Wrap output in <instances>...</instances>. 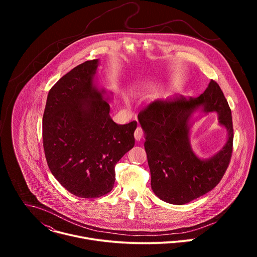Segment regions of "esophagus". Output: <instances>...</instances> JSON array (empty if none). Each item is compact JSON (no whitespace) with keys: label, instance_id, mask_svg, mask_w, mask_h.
Instances as JSON below:
<instances>
[{"label":"esophagus","instance_id":"obj_1","mask_svg":"<svg viewBox=\"0 0 257 257\" xmlns=\"http://www.w3.org/2000/svg\"><path fill=\"white\" fill-rule=\"evenodd\" d=\"M142 134H143V130H142V128H141L140 126H138V127L136 128L135 132H134V137H135V139H136L137 141H140L141 138H142Z\"/></svg>","mask_w":257,"mask_h":257}]
</instances>
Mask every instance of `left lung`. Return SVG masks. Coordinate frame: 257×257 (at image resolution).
<instances>
[{
    "mask_svg": "<svg viewBox=\"0 0 257 257\" xmlns=\"http://www.w3.org/2000/svg\"><path fill=\"white\" fill-rule=\"evenodd\" d=\"M201 105L204 111H216L219 121L228 130L223 150L203 161L197 158L189 144V119ZM146 133L144 149L152 175V188L162 200L185 204L212 190L225 175L233 153V121L231 108L218 84L210 80L197 97L183 95L156 100L138 114Z\"/></svg>",
    "mask_w": 257,
    "mask_h": 257,
    "instance_id": "left-lung-1",
    "label": "left lung"
}]
</instances>
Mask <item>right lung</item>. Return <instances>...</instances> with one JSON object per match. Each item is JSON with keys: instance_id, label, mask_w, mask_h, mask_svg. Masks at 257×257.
<instances>
[{"instance_id": "add662e5", "label": "right lung", "mask_w": 257, "mask_h": 257, "mask_svg": "<svg viewBox=\"0 0 257 257\" xmlns=\"http://www.w3.org/2000/svg\"><path fill=\"white\" fill-rule=\"evenodd\" d=\"M98 60L73 68L49 91L43 117L48 166L60 184L81 198H96L115 184V166L135 144L137 122L116 124L102 91L93 86Z\"/></svg>"}]
</instances>
